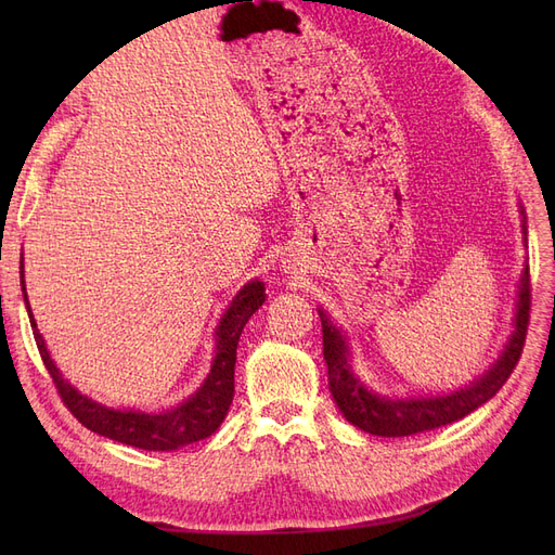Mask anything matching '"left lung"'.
Instances as JSON below:
<instances>
[{
    "label": "left lung",
    "instance_id": "obj_1",
    "mask_svg": "<svg viewBox=\"0 0 555 555\" xmlns=\"http://www.w3.org/2000/svg\"><path fill=\"white\" fill-rule=\"evenodd\" d=\"M319 319H322L324 333L322 338L324 361L328 365V389L335 405L340 408L349 424L365 433L382 435V438H405V435L426 433L459 422V418L481 408L486 400H491L502 389V384L509 379L520 359V351H524L530 322V268H526L524 278H520L514 333L502 357L483 377L449 396L391 400L367 391L361 379L351 373L343 333L328 322V317L322 310H319Z\"/></svg>",
    "mask_w": 555,
    "mask_h": 555
}]
</instances>
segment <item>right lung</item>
<instances>
[{
    "label": "right lung",
    "instance_id": "obj_1",
    "mask_svg": "<svg viewBox=\"0 0 555 555\" xmlns=\"http://www.w3.org/2000/svg\"><path fill=\"white\" fill-rule=\"evenodd\" d=\"M21 287L23 298L29 312V324L35 331V340L39 347L41 361L46 365L48 375L53 377L55 389L62 398V402L69 412L78 418V422L90 428L96 435H104L115 442H122L129 447H139L145 451H173L178 447L192 444L198 440H206L220 428L224 416L229 412V405L233 400V371H236V349L241 333L247 324V319L255 314L266 300L263 284L259 280L245 284L233 298L229 310L222 314V322L215 331V361L210 373L204 382V386L182 405L166 410L159 414H145V412H120L108 410L99 402L90 400L88 396L78 393L74 386L66 382L55 367L53 359H50L46 343L41 333L37 331V322L31 317L27 292H25V278H23V263H21Z\"/></svg>",
    "mask_w": 555,
    "mask_h": 555
}]
</instances>
